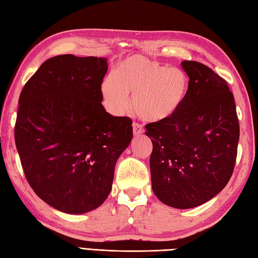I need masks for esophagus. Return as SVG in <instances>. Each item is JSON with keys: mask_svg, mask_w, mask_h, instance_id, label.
Masks as SVG:
<instances>
[{"mask_svg": "<svg viewBox=\"0 0 258 258\" xmlns=\"http://www.w3.org/2000/svg\"><path fill=\"white\" fill-rule=\"evenodd\" d=\"M133 127H134V135L135 136H140V135H143L144 134V127L143 125H141L140 123H137V122H135L134 124H133Z\"/></svg>", "mask_w": 258, "mask_h": 258, "instance_id": "34e87169", "label": "esophagus"}]
</instances>
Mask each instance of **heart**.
<instances>
[{
    "label": "heart",
    "mask_w": 258,
    "mask_h": 258,
    "mask_svg": "<svg viewBox=\"0 0 258 258\" xmlns=\"http://www.w3.org/2000/svg\"><path fill=\"white\" fill-rule=\"evenodd\" d=\"M189 79L181 69L168 68L143 55H133L115 66L112 78L102 82L108 108L122 114L133 96L136 113L146 121L158 122L175 114L185 100Z\"/></svg>",
    "instance_id": "heart-1"
}]
</instances>
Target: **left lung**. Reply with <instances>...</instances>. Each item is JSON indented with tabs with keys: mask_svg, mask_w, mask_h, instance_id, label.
Masks as SVG:
<instances>
[{
	"mask_svg": "<svg viewBox=\"0 0 258 258\" xmlns=\"http://www.w3.org/2000/svg\"><path fill=\"white\" fill-rule=\"evenodd\" d=\"M187 96L169 119L146 125L152 141L151 186L168 206L179 209L208 202L233 175L239 123L227 82L210 68L182 61Z\"/></svg>",
	"mask_w": 258,
	"mask_h": 258,
	"instance_id": "1",
	"label": "left lung"
}]
</instances>
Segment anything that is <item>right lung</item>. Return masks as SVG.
Returning <instances> with one entry per match:
<instances>
[{
	"instance_id": "add662e5",
	"label": "right lung",
	"mask_w": 258,
	"mask_h": 258,
	"mask_svg": "<svg viewBox=\"0 0 258 258\" xmlns=\"http://www.w3.org/2000/svg\"><path fill=\"white\" fill-rule=\"evenodd\" d=\"M107 61L50 57L20 94L14 138L25 178L63 213L85 214L106 201L115 162L133 139L131 119L101 104Z\"/></svg>"
}]
</instances>
